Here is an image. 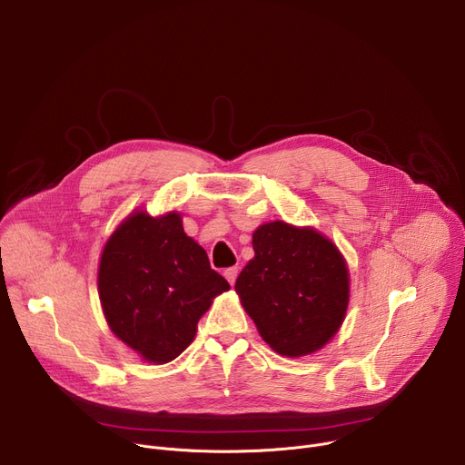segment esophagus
I'll use <instances>...</instances> for the list:
<instances>
[{
  "instance_id": "1",
  "label": "esophagus",
  "mask_w": 465,
  "mask_h": 465,
  "mask_svg": "<svg viewBox=\"0 0 465 465\" xmlns=\"http://www.w3.org/2000/svg\"><path fill=\"white\" fill-rule=\"evenodd\" d=\"M237 272H239V269L237 267H228L226 271H224V276H226V281L233 286L235 284V278H237Z\"/></svg>"
}]
</instances>
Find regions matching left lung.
<instances>
[{"label": "left lung", "mask_w": 465, "mask_h": 465, "mask_svg": "<svg viewBox=\"0 0 465 465\" xmlns=\"http://www.w3.org/2000/svg\"><path fill=\"white\" fill-rule=\"evenodd\" d=\"M252 246L256 256L237 276L235 292L262 338L288 357L323 348L350 299L348 267L336 246L312 228L281 221L260 226Z\"/></svg>", "instance_id": "8db88e82"}]
</instances>
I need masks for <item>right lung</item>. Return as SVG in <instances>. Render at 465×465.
I'll return each mask as SVG.
<instances>
[{
  "label": "right lung",
  "mask_w": 465,
  "mask_h": 465,
  "mask_svg": "<svg viewBox=\"0 0 465 465\" xmlns=\"http://www.w3.org/2000/svg\"><path fill=\"white\" fill-rule=\"evenodd\" d=\"M230 290L181 216L134 213L108 239L99 295L114 334L145 361L164 364L189 348L214 295Z\"/></svg>",
  "instance_id": "obj_1"
}]
</instances>
